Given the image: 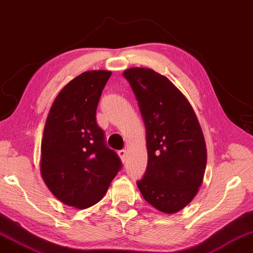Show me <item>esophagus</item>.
Masks as SVG:
<instances>
[{
  "label": "esophagus",
  "instance_id": "obj_1",
  "mask_svg": "<svg viewBox=\"0 0 253 253\" xmlns=\"http://www.w3.org/2000/svg\"><path fill=\"white\" fill-rule=\"evenodd\" d=\"M118 154H119L120 159L123 160V163H125V161H126V157H127L126 150H120V151H118Z\"/></svg>",
  "mask_w": 253,
  "mask_h": 253
}]
</instances>
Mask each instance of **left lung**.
<instances>
[{
    "label": "left lung",
    "instance_id": "1",
    "mask_svg": "<svg viewBox=\"0 0 253 253\" xmlns=\"http://www.w3.org/2000/svg\"><path fill=\"white\" fill-rule=\"evenodd\" d=\"M123 75L145 126L148 167L138 190L157 210L178 212L198 194L206 171L207 146L198 117L167 77L137 67Z\"/></svg>",
    "mask_w": 253,
    "mask_h": 253
}]
</instances>
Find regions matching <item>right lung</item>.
<instances>
[{
  "instance_id": "obj_1",
  "label": "right lung",
  "mask_w": 253,
  "mask_h": 253,
  "mask_svg": "<svg viewBox=\"0 0 253 253\" xmlns=\"http://www.w3.org/2000/svg\"><path fill=\"white\" fill-rule=\"evenodd\" d=\"M111 71H85L63 87L48 112L40 170L54 197L77 209L100 201L122 168L96 124V108Z\"/></svg>"
}]
</instances>
